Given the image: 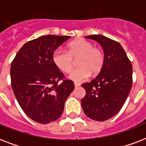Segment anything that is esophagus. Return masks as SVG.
I'll return each mask as SVG.
<instances>
[{"label":"esophagus","mask_w":146,"mask_h":146,"mask_svg":"<svg viewBox=\"0 0 146 146\" xmlns=\"http://www.w3.org/2000/svg\"><path fill=\"white\" fill-rule=\"evenodd\" d=\"M80 85L79 84V83H76V82H74V86H75V88H77V87L80 86Z\"/></svg>","instance_id":"obj_1"}]
</instances>
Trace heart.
Instances as JSON below:
<instances>
[{
	"instance_id": "1",
	"label": "heart",
	"mask_w": 146,
	"mask_h": 146,
	"mask_svg": "<svg viewBox=\"0 0 146 146\" xmlns=\"http://www.w3.org/2000/svg\"><path fill=\"white\" fill-rule=\"evenodd\" d=\"M77 68L69 76L70 80L81 82L86 80L91 73L98 75L104 64V56L102 50L95 48L92 43L86 39H77L68 44V50L56 49L53 52L52 61L55 66L63 73H70L77 59Z\"/></svg>"
}]
</instances>
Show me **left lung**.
Here are the masks:
<instances>
[{
  "label": "left lung",
  "mask_w": 146,
  "mask_h": 146,
  "mask_svg": "<svg viewBox=\"0 0 146 146\" xmlns=\"http://www.w3.org/2000/svg\"><path fill=\"white\" fill-rule=\"evenodd\" d=\"M85 38L101 44L104 64L94 80L82 84L86 96L81 100V104L88 117L104 121L117 114L123 106L133 85V66L119 42L102 35Z\"/></svg>",
  "instance_id": "left-lung-1"
}]
</instances>
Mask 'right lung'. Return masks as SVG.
<instances>
[{
	"label": "right lung",
	"instance_id": "1",
	"mask_svg": "<svg viewBox=\"0 0 146 146\" xmlns=\"http://www.w3.org/2000/svg\"><path fill=\"white\" fill-rule=\"evenodd\" d=\"M70 38L47 35L29 41L11 63L13 93L24 113L35 122L45 124L57 120L74 89L73 81L66 80L52 61L53 52Z\"/></svg>",
	"mask_w": 146,
	"mask_h": 146
}]
</instances>
